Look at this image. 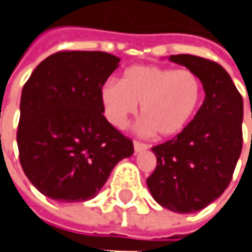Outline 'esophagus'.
<instances>
[{"label":"esophagus","instance_id":"esophagus-1","mask_svg":"<svg viewBox=\"0 0 252 252\" xmlns=\"http://www.w3.org/2000/svg\"><path fill=\"white\" fill-rule=\"evenodd\" d=\"M149 149V144H144V143H140V141H134V150L135 153H140V151H144V150Z\"/></svg>","mask_w":252,"mask_h":252}]
</instances>
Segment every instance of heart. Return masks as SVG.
Wrapping results in <instances>:
<instances>
[{"label": "heart", "mask_w": 252, "mask_h": 252, "mask_svg": "<svg viewBox=\"0 0 252 252\" xmlns=\"http://www.w3.org/2000/svg\"><path fill=\"white\" fill-rule=\"evenodd\" d=\"M203 96L200 78L190 69H173L156 64L129 66L120 83L106 82L101 89L105 115L112 126L124 128L141 103L144 118L138 129L169 138L190 124Z\"/></svg>", "instance_id": "heart-1"}]
</instances>
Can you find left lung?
<instances>
[{
	"label": "left lung",
	"mask_w": 252,
	"mask_h": 252,
	"mask_svg": "<svg viewBox=\"0 0 252 252\" xmlns=\"http://www.w3.org/2000/svg\"><path fill=\"white\" fill-rule=\"evenodd\" d=\"M169 60L200 78L205 101L180 134L151 149L157 166L147 186L163 208L193 214L218 199L232 179L242 150L244 102L220 64L193 55Z\"/></svg>",
	"instance_id": "1"
}]
</instances>
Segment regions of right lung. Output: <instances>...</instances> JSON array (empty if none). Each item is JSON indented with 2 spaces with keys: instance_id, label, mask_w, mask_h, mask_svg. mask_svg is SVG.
<instances>
[{
  "instance_id": "add662e5",
  "label": "right lung",
  "mask_w": 252,
  "mask_h": 252,
  "mask_svg": "<svg viewBox=\"0 0 252 252\" xmlns=\"http://www.w3.org/2000/svg\"><path fill=\"white\" fill-rule=\"evenodd\" d=\"M120 66L105 52H59L21 92L17 144L35 189L58 202L95 197L134 146L103 117L101 89Z\"/></svg>"
}]
</instances>
